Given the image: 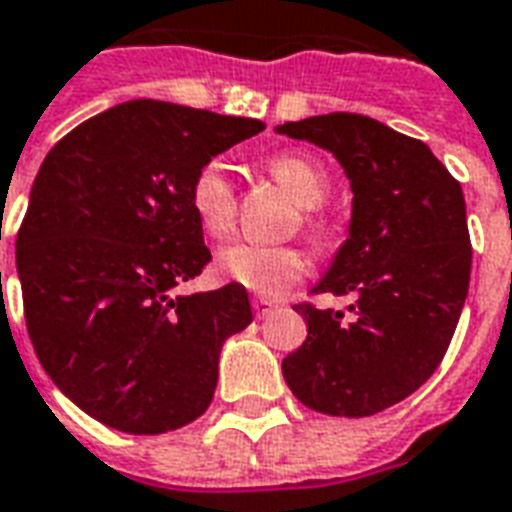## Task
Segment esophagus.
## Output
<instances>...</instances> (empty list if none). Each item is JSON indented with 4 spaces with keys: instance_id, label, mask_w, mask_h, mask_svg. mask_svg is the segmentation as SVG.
I'll list each match as a JSON object with an SVG mask.
<instances>
[{
    "instance_id": "34e87169",
    "label": "esophagus",
    "mask_w": 512,
    "mask_h": 512,
    "mask_svg": "<svg viewBox=\"0 0 512 512\" xmlns=\"http://www.w3.org/2000/svg\"><path fill=\"white\" fill-rule=\"evenodd\" d=\"M272 307H275V302H272V299L253 297V310H256V315H259V318H264V315L270 313Z\"/></svg>"
}]
</instances>
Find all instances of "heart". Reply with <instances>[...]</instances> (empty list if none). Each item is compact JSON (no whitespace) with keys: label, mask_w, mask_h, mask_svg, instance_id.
<instances>
[{"label":"heart","mask_w":512,"mask_h":512,"mask_svg":"<svg viewBox=\"0 0 512 512\" xmlns=\"http://www.w3.org/2000/svg\"><path fill=\"white\" fill-rule=\"evenodd\" d=\"M270 175L278 180L305 210V224L318 232L321 218L315 207L329 197V172L324 164L307 153H278L267 161ZM191 210L197 215L210 237H224L232 232L237 218V188L224 161H207L191 180ZM215 270L226 280L240 283L248 291L275 297L288 286H294L307 270L305 253L294 245H261L251 240H234L215 253Z\"/></svg>","instance_id":"obj_1"}]
</instances>
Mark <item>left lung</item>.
I'll use <instances>...</instances> for the list:
<instances>
[{
    "label": "left lung",
    "mask_w": 512,
    "mask_h": 512,
    "mask_svg": "<svg viewBox=\"0 0 512 512\" xmlns=\"http://www.w3.org/2000/svg\"><path fill=\"white\" fill-rule=\"evenodd\" d=\"M340 161L351 180L348 240L313 294L343 310L297 305L307 340L283 359L294 397L315 413L375 416L440 367L470 288L472 248L459 180L421 140L356 113L278 126Z\"/></svg>",
    "instance_id": "1"
}]
</instances>
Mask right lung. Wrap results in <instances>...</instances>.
<instances>
[{"label":"right lung","instance_id":"right-lung-1","mask_svg":"<svg viewBox=\"0 0 512 512\" xmlns=\"http://www.w3.org/2000/svg\"><path fill=\"white\" fill-rule=\"evenodd\" d=\"M261 129L132 99L42 161L15 240L26 329L53 383L105 426L172 432L210 405L221 345L253 313L240 283L172 297L210 261L191 180Z\"/></svg>","mask_w":512,"mask_h":512}]
</instances>
